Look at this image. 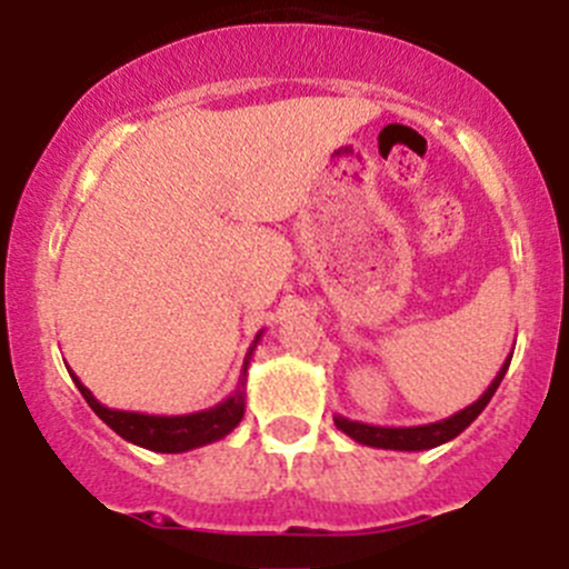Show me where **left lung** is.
Returning a JSON list of instances; mask_svg holds the SVG:
<instances>
[{
    "label": "left lung",
    "instance_id": "1",
    "mask_svg": "<svg viewBox=\"0 0 569 569\" xmlns=\"http://www.w3.org/2000/svg\"><path fill=\"white\" fill-rule=\"evenodd\" d=\"M509 360H512V355L503 360V366H501V371L496 375V380L487 386V391L481 393L473 405H468L465 410L455 412V416L443 418V421L421 423V427H375V423L352 421V418H343V416H332V421H336V427L341 429L343 435H349L355 443L371 446V449H391V451L435 449V446H443V443H449V440H455L457 435L465 432V429H468L470 423L479 418V412L490 405L492 393H496L498 386H501L503 375H507V369H509Z\"/></svg>",
    "mask_w": 569,
    "mask_h": 569
}]
</instances>
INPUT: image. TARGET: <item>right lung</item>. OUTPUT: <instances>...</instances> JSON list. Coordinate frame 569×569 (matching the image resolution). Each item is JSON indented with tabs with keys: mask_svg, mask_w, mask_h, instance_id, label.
<instances>
[{
	"mask_svg": "<svg viewBox=\"0 0 569 569\" xmlns=\"http://www.w3.org/2000/svg\"><path fill=\"white\" fill-rule=\"evenodd\" d=\"M263 330L258 332L252 347L248 349V358H244L242 377H239V386L228 399H222L220 405L209 407V410L187 412V416H148V412H131V410H112L104 407L90 388L82 386L77 375L71 371V380L77 382L79 393L84 396V401L90 405V410L107 423L112 432H118L120 438L129 440V443L142 446L148 451H159V455H181V451L200 449V446H209L214 440H222L228 432L239 427L244 416V377H248L250 355L256 349V343L261 341Z\"/></svg>",
	"mask_w": 569,
	"mask_h": 569,
	"instance_id": "1",
	"label": "right lung"
}]
</instances>
